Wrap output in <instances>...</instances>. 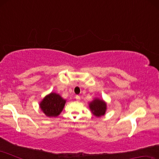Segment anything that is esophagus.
Listing matches in <instances>:
<instances>
[{"mask_svg": "<svg viewBox=\"0 0 159 159\" xmlns=\"http://www.w3.org/2000/svg\"><path fill=\"white\" fill-rule=\"evenodd\" d=\"M76 100H77V101H80V96H79V95H76Z\"/></svg>", "mask_w": 159, "mask_h": 159, "instance_id": "obj_1", "label": "esophagus"}]
</instances>
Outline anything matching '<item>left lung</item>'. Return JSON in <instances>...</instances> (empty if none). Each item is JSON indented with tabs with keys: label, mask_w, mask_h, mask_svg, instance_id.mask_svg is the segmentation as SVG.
<instances>
[{
	"label": "left lung",
	"mask_w": 159,
	"mask_h": 159,
	"mask_svg": "<svg viewBox=\"0 0 159 159\" xmlns=\"http://www.w3.org/2000/svg\"><path fill=\"white\" fill-rule=\"evenodd\" d=\"M90 111L97 117H101L105 114L107 110V103L99 98L94 99L89 104Z\"/></svg>",
	"instance_id": "1"
}]
</instances>
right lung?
<instances>
[{
  "mask_svg": "<svg viewBox=\"0 0 159 159\" xmlns=\"http://www.w3.org/2000/svg\"><path fill=\"white\" fill-rule=\"evenodd\" d=\"M65 103V99H64L59 94L51 93L43 99L39 106L47 116L56 117L60 114Z\"/></svg>",
  "mask_w": 159,
  "mask_h": 159,
  "instance_id": "obj_1",
  "label": "right lung"
}]
</instances>
